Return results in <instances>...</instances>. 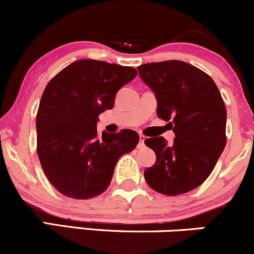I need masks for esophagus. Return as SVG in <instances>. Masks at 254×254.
Masks as SVG:
<instances>
[{"label": "esophagus", "instance_id": "34e87169", "mask_svg": "<svg viewBox=\"0 0 254 254\" xmlns=\"http://www.w3.org/2000/svg\"><path fill=\"white\" fill-rule=\"evenodd\" d=\"M144 141H145V136L144 135H139V143H138V148H142L144 145Z\"/></svg>", "mask_w": 254, "mask_h": 254}]
</instances>
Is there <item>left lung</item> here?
<instances>
[{"mask_svg": "<svg viewBox=\"0 0 254 254\" xmlns=\"http://www.w3.org/2000/svg\"><path fill=\"white\" fill-rule=\"evenodd\" d=\"M143 82L155 93L157 117L170 122L176 138H147L155 165L144 171L153 190L177 196L198 188L210 176L226 147L227 111L216 83L208 74L183 62L142 64Z\"/></svg>", "mask_w": 254, "mask_h": 254, "instance_id": "8db88e82", "label": "left lung"}]
</instances>
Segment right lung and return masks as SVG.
I'll return each instance as SVG.
<instances>
[{
    "label": "right lung",
    "mask_w": 254,
    "mask_h": 254,
    "mask_svg": "<svg viewBox=\"0 0 254 254\" xmlns=\"http://www.w3.org/2000/svg\"><path fill=\"white\" fill-rule=\"evenodd\" d=\"M136 75L131 66L80 60L46 84L37 113V153L49 182L64 196L88 199L101 194L119 157L135 149L136 131H104L99 137L97 123Z\"/></svg>",
    "instance_id": "right-lung-1"
}]
</instances>
